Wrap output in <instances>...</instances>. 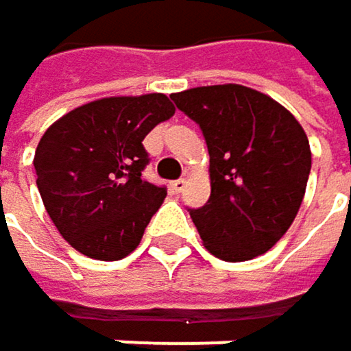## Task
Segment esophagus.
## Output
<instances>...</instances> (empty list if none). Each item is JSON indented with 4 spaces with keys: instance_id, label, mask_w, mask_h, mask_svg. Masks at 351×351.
<instances>
[{
    "instance_id": "esophagus-1",
    "label": "esophagus",
    "mask_w": 351,
    "mask_h": 351,
    "mask_svg": "<svg viewBox=\"0 0 351 351\" xmlns=\"http://www.w3.org/2000/svg\"><path fill=\"white\" fill-rule=\"evenodd\" d=\"M186 184H188L186 180H176V182H171V184H169V188H171V192H173V194H180V192H184Z\"/></svg>"
}]
</instances>
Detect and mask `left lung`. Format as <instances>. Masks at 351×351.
Masks as SVG:
<instances>
[{"instance_id": "1", "label": "left lung", "mask_w": 351, "mask_h": 351, "mask_svg": "<svg viewBox=\"0 0 351 351\" xmlns=\"http://www.w3.org/2000/svg\"><path fill=\"white\" fill-rule=\"evenodd\" d=\"M196 120L210 155V198L190 217L204 247L247 262L290 229L306 190L311 147L298 120L274 97L239 84L171 93Z\"/></svg>"}]
</instances>
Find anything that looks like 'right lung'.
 I'll list each match as a JSON object with an SVG mask.
<instances>
[{"mask_svg": "<svg viewBox=\"0 0 351 351\" xmlns=\"http://www.w3.org/2000/svg\"><path fill=\"white\" fill-rule=\"evenodd\" d=\"M176 114L165 93L112 95L88 101L43 134L36 186L61 237L91 260L132 254L165 188L141 178L149 163L143 138Z\"/></svg>", "mask_w": 351, "mask_h": 351, "instance_id": "add662e5", "label": "right lung"}]
</instances>
